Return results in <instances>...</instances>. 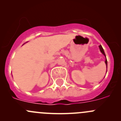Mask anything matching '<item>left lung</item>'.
<instances>
[{
    "label": "left lung",
    "instance_id": "obj_1",
    "mask_svg": "<svg viewBox=\"0 0 121 121\" xmlns=\"http://www.w3.org/2000/svg\"><path fill=\"white\" fill-rule=\"evenodd\" d=\"M99 47L100 51H101V53H102V54H103L104 55V56H105V57H106L105 54V52H104V49H103V48H102V46H101V45H100V46H99ZM105 63L106 65H107V58H106V60H105Z\"/></svg>",
    "mask_w": 121,
    "mask_h": 121
}]
</instances>
